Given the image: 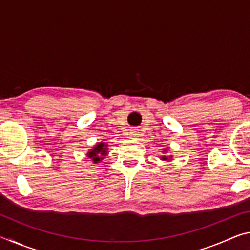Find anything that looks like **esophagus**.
Segmentation results:
<instances>
[{
    "label": "esophagus",
    "mask_w": 250,
    "mask_h": 250,
    "mask_svg": "<svg viewBox=\"0 0 250 250\" xmlns=\"http://www.w3.org/2000/svg\"><path fill=\"white\" fill-rule=\"evenodd\" d=\"M129 134H130L131 138H135V137H138V135H139V132H138V131L133 130V131H131V132H130Z\"/></svg>",
    "instance_id": "obj_1"
}]
</instances>
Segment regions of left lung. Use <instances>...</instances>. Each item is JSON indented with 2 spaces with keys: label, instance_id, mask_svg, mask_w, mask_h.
<instances>
[{
  "label": "left lung",
  "instance_id": "1",
  "mask_svg": "<svg viewBox=\"0 0 250 250\" xmlns=\"http://www.w3.org/2000/svg\"><path fill=\"white\" fill-rule=\"evenodd\" d=\"M167 151H168L167 147H166V149H163V150H162V153H163V155H162V156H160V159H161V160H163V161H167V162H170V161L173 159V156H172V155H167L166 153H167Z\"/></svg>",
  "mask_w": 250,
  "mask_h": 250
}]
</instances>
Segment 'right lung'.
<instances>
[{
  "label": "right lung",
  "instance_id": "1",
  "mask_svg": "<svg viewBox=\"0 0 250 250\" xmlns=\"http://www.w3.org/2000/svg\"><path fill=\"white\" fill-rule=\"evenodd\" d=\"M108 146L109 145L105 142H99L97 143L95 146H92V149L87 152V158L90 159L92 161V163H99L103 161L105 155L108 154Z\"/></svg>",
  "mask_w": 250,
  "mask_h": 250
}]
</instances>
